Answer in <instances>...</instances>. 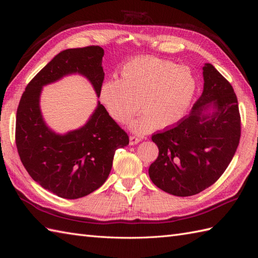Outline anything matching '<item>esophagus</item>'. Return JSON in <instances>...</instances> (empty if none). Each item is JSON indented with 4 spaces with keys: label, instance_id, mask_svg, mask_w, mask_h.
I'll list each match as a JSON object with an SVG mask.
<instances>
[{
    "label": "esophagus",
    "instance_id": "esophagus-1",
    "mask_svg": "<svg viewBox=\"0 0 258 258\" xmlns=\"http://www.w3.org/2000/svg\"><path fill=\"white\" fill-rule=\"evenodd\" d=\"M129 140H130V145H135V144H138L140 141H141V137H137V136H131L130 138H129Z\"/></svg>",
    "mask_w": 258,
    "mask_h": 258
}]
</instances>
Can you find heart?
<instances>
[{"instance_id": "1", "label": "heart", "mask_w": 258, "mask_h": 258, "mask_svg": "<svg viewBox=\"0 0 258 258\" xmlns=\"http://www.w3.org/2000/svg\"><path fill=\"white\" fill-rule=\"evenodd\" d=\"M196 90L197 79L189 67L140 57L121 68L119 80L103 82L99 98L107 114L119 123L128 122L141 103L143 113L130 123V128L137 134H146L181 120Z\"/></svg>"}]
</instances>
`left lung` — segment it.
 Instances as JSON below:
<instances>
[{
  "mask_svg": "<svg viewBox=\"0 0 258 258\" xmlns=\"http://www.w3.org/2000/svg\"><path fill=\"white\" fill-rule=\"evenodd\" d=\"M204 91L178 122L152 136L159 154L148 169L152 182L168 194L188 197L214 184L239 145L241 120L232 86L211 64Z\"/></svg>",
  "mask_w": 258,
  "mask_h": 258,
  "instance_id": "1",
  "label": "left lung"
}]
</instances>
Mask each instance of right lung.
I'll use <instances>...</instances> for the list:
<instances>
[{
    "label": "right lung",
    "instance_id": "right-lung-1",
    "mask_svg": "<svg viewBox=\"0 0 258 258\" xmlns=\"http://www.w3.org/2000/svg\"><path fill=\"white\" fill-rule=\"evenodd\" d=\"M103 56L100 46L59 52L28 84L17 108L16 145L22 165L36 183L61 198H82L102 186L116 150L129 144L128 135L99 101L88 121L66 135L52 131L41 112L44 86L70 74L85 76L99 97Z\"/></svg>",
    "mask_w": 258,
    "mask_h": 258
}]
</instances>
